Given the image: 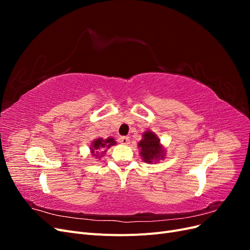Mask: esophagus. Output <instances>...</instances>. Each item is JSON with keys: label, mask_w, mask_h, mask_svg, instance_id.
Wrapping results in <instances>:
<instances>
[{"label": "esophagus", "mask_w": 250, "mask_h": 250, "mask_svg": "<svg viewBox=\"0 0 250 250\" xmlns=\"http://www.w3.org/2000/svg\"><path fill=\"white\" fill-rule=\"evenodd\" d=\"M119 142L121 144H123V145H128V144L130 143V139H129V137H121L119 139Z\"/></svg>", "instance_id": "esophagus-1"}]
</instances>
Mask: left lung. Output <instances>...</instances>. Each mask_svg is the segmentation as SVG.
I'll return each instance as SVG.
<instances>
[{
	"label": "left lung",
	"instance_id": "8db88e82",
	"mask_svg": "<svg viewBox=\"0 0 250 250\" xmlns=\"http://www.w3.org/2000/svg\"><path fill=\"white\" fill-rule=\"evenodd\" d=\"M140 154L143 161L149 164H155L165 158V149L161 145V140L152 131H145L143 139L139 143Z\"/></svg>",
	"mask_w": 250,
	"mask_h": 250
}]
</instances>
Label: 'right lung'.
<instances>
[{"mask_svg":"<svg viewBox=\"0 0 250 250\" xmlns=\"http://www.w3.org/2000/svg\"><path fill=\"white\" fill-rule=\"evenodd\" d=\"M116 144H117V142L112 138H108L106 140L98 138L92 142V145H90L89 149H90V152H92V155L94 157L101 158L103 156V154H105V152H106L107 149L113 145H116Z\"/></svg>","mask_w":250,"mask_h":250,"instance_id":"1","label":"right lung"}]
</instances>
